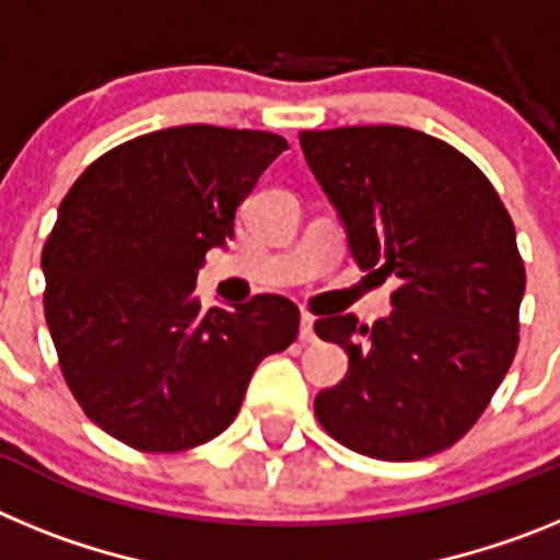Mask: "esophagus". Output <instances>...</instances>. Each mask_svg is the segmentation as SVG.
Returning <instances> with one entry per match:
<instances>
[{
	"label": "esophagus",
	"instance_id": "34e87169",
	"mask_svg": "<svg viewBox=\"0 0 560 560\" xmlns=\"http://www.w3.org/2000/svg\"><path fill=\"white\" fill-rule=\"evenodd\" d=\"M300 339H303L305 345H314V341H316V334H314V316H311V314L300 316Z\"/></svg>",
	"mask_w": 560,
	"mask_h": 560
}]
</instances>
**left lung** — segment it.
I'll return each mask as SVG.
<instances>
[{
  "instance_id": "8db88e82",
  "label": "left lung",
  "mask_w": 560,
  "mask_h": 560,
  "mask_svg": "<svg viewBox=\"0 0 560 560\" xmlns=\"http://www.w3.org/2000/svg\"><path fill=\"white\" fill-rule=\"evenodd\" d=\"M300 148L359 269L398 283L393 316L373 328L353 314L314 323L350 359L316 395V420L364 457H432L477 423L516 355L524 260L511 212L465 153L415 128L300 131Z\"/></svg>"
}]
</instances>
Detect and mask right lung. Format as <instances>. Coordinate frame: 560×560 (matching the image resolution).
I'll return each instance as SVG.
<instances>
[{"label": "right lung", "mask_w": 560, "mask_h": 560, "mask_svg": "<svg viewBox=\"0 0 560 560\" xmlns=\"http://www.w3.org/2000/svg\"><path fill=\"white\" fill-rule=\"evenodd\" d=\"M289 148L280 133L176 126L97 156L42 249L44 316L61 375L92 423L148 454L196 448L235 420L300 308L257 294L201 314L196 269Z\"/></svg>", "instance_id": "obj_1"}]
</instances>
